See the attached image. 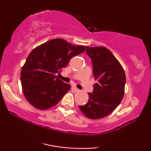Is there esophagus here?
Segmentation results:
<instances>
[{
	"label": "esophagus",
	"mask_w": 151,
	"mask_h": 151,
	"mask_svg": "<svg viewBox=\"0 0 151 151\" xmlns=\"http://www.w3.org/2000/svg\"><path fill=\"white\" fill-rule=\"evenodd\" d=\"M72 89H73V91L75 93H78V92H79L80 91V90L78 89V88H77L76 87H75V86H73V88H72Z\"/></svg>",
	"instance_id": "esophagus-1"
}]
</instances>
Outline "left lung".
<instances>
[{
    "mask_svg": "<svg viewBox=\"0 0 151 151\" xmlns=\"http://www.w3.org/2000/svg\"><path fill=\"white\" fill-rule=\"evenodd\" d=\"M86 52L91 58L97 83L93 93H88V102L79 108L86 117L98 119L112 113L122 100L126 76L121 64L106 47H86Z\"/></svg>",
    "mask_w": 151,
    "mask_h": 151,
    "instance_id": "8db88e82",
    "label": "left lung"
}]
</instances>
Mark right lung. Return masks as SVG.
<instances>
[{
	"mask_svg": "<svg viewBox=\"0 0 151 151\" xmlns=\"http://www.w3.org/2000/svg\"><path fill=\"white\" fill-rule=\"evenodd\" d=\"M85 47L55 38L31 51L20 72L22 89L26 100L40 110L54 106L71 88L57 77L70 59L83 53Z\"/></svg>",
	"mask_w": 151,
	"mask_h": 151,
	"instance_id": "right-lung-1",
	"label": "right lung"
}]
</instances>
